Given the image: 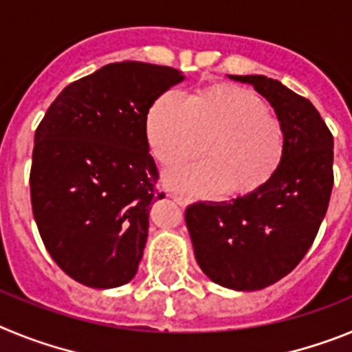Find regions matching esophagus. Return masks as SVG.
I'll use <instances>...</instances> for the list:
<instances>
[{
  "label": "esophagus",
  "mask_w": 352,
  "mask_h": 352,
  "mask_svg": "<svg viewBox=\"0 0 352 352\" xmlns=\"http://www.w3.org/2000/svg\"><path fill=\"white\" fill-rule=\"evenodd\" d=\"M170 197H173L174 203L179 204V206H186V204H188V201H186V199H183V197H179V195H170Z\"/></svg>",
  "instance_id": "obj_1"
}]
</instances>
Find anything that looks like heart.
Here are the masks:
<instances>
[{
  "label": "heart",
  "instance_id": "1",
  "mask_svg": "<svg viewBox=\"0 0 352 352\" xmlns=\"http://www.w3.org/2000/svg\"><path fill=\"white\" fill-rule=\"evenodd\" d=\"M146 139L166 167L195 157L206 141V160L164 176L167 188L194 197L261 190L285 157L280 121L259 95L229 84L199 89L188 100L176 91L160 95L146 118Z\"/></svg>",
  "mask_w": 352,
  "mask_h": 352
}]
</instances>
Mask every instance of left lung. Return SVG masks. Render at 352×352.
I'll return each instance as SVG.
<instances>
[{"mask_svg":"<svg viewBox=\"0 0 352 352\" xmlns=\"http://www.w3.org/2000/svg\"><path fill=\"white\" fill-rule=\"evenodd\" d=\"M270 102L285 132V157L261 190L186 208L195 261L214 284L259 291L296 268L316 239L333 188V138L321 114L280 80L229 76Z\"/></svg>","mask_w":352,"mask_h":352,"instance_id":"8db88e82","label":"left lung"}]
</instances>
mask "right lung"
Instances as JSON below:
<instances>
[{"label":"right lung","mask_w":352,"mask_h":352,"mask_svg":"<svg viewBox=\"0 0 352 352\" xmlns=\"http://www.w3.org/2000/svg\"><path fill=\"white\" fill-rule=\"evenodd\" d=\"M182 80L170 67L105 65L68 84L36 129L33 217L54 263L79 284L113 289L138 273L158 179L146 118Z\"/></svg>","instance_id":"add662e5"}]
</instances>
